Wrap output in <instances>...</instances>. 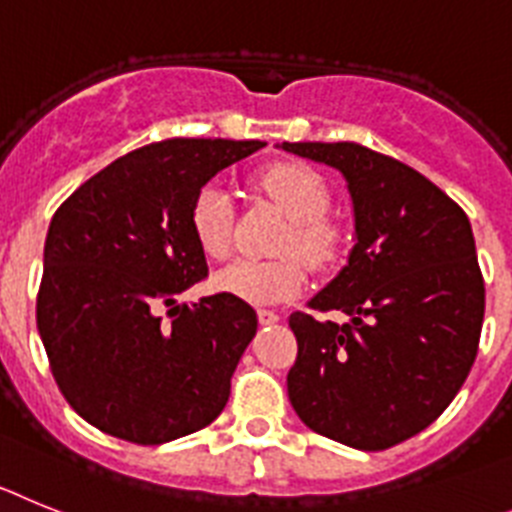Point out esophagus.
Instances as JSON below:
<instances>
[{
	"label": "esophagus",
	"mask_w": 512,
	"mask_h": 512,
	"mask_svg": "<svg viewBox=\"0 0 512 512\" xmlns=\"http://www.w3.org/2000/svg\"><path fill=\"white\" fill-rule=\"evenodd\" d=\"M257 319H260V324H275L278 322V311H273V309H260L257 311Z\"/></svg>",
	"instance_id": "34e87169"
}]
</instances>
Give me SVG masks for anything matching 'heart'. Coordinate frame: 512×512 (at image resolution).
I'll list each match as a JSON object with an SVG mask.
<instances>
[{"label": "heart", "mask_w": 512, "mask_h": 512, "mask_svg": "<svg viewBox=\"0 0 512 512\" xmlns=\"http://www.w3.org/2000/svg\"><path fill=\"white\" fill-rule=\"evenodd\" d=\"M262 193L291 219V229L283 242V252H299L309 265H330L340 247V231L324 219L330 193L322 177L304 164H273L260 175ZM190 229L203 252L211 260H224L234 244V206L231 195L221 185L208 182L195 195L190 211ZM306 283V270L299 257L278 260H234L216 273L213 286L234 299L255 306L281 304L299 296Z\"/></svg>", "instance_id": "heart-1"}]
</instances>
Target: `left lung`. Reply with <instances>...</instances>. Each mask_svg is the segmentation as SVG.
Instances as JSON below:
<instances>
[{"instance_id":"obj_1","label":"left lung","mask_w":512,"mask_h":512,"mask_svg":"<svg viewBox=\"0 0 512 512\" xmlns=\"http://www.w3.org/2000/svg\"><path fill=\"white\" fill-rule=\"evenodd\" d=\"M278 149L335 167L355 226L348 265L309 301L350 322L293 311L288 399L314 433L384 451L438 420L477 358L484 281L471 224L428 177L361 144Z\"/></svg>"}]
</instances>
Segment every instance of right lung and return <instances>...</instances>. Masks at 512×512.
Masks as SVG:
<instances>
[{
	"mask_svg": "<svg viewBox=\"0 0 512 512\" xmlns=\"http://www.w3.org/2000/svg\"><path fill=\"white\" fill-rule=\"evenodd\" d=\"M262 141L167 139L115 159L53 213L38 332L53 379L102 433L159 446L211 425L257 314L229 293L175 296L206 278L190 229L195 195ZM172 305L164 325L159 305Z\"/></svg>",
	"mask_w": 512,
	"mask_h": 512,
	"instance_id": "1",
	"label": "right lung"
}]
</instances>
